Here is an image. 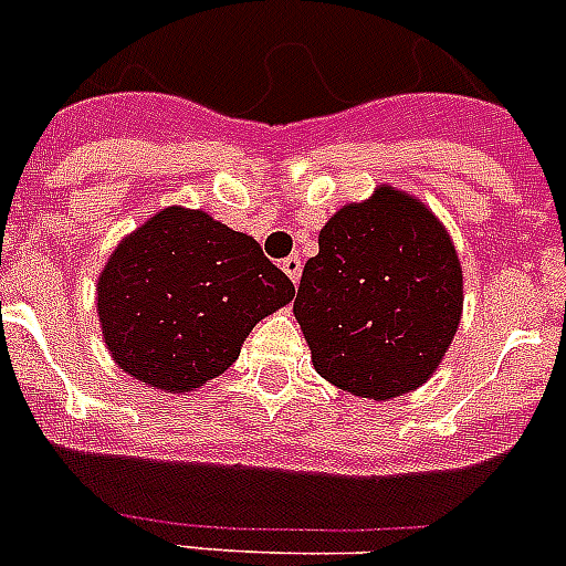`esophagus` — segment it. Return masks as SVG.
I'll list each match as a JSON object with an SVG mask.
<instances>
[{
	"mask_svg": "<svg viewBox=\"0 0 566 566\" xmlns=\"http://www.w3.org/2000/svg\"><path fill=\"white\" fill-rule=\"evenodd\" d=\"M282 270L287 275H291V282L298 284V279H302V259L298 255H291V259L282 261Z\"/></svg>",
	"mask_w": 566,
	"mask_h": 566,
	"instance_id": "esophagus-1",
	"label": "esophagus"
}]
</instances>
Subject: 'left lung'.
<instances>
[{
    "mask_svg": "<svg viewBox=\"0 0 566 566\" xmlns=\"http://www.w3.org/2000/svg\"><path fill=\"white\" fill-rule=\"evenodd\" d=\"M293 313L327 382L377 402L415 391L463 316L452 235L420 198L382 184L327 218Z\"/></svg>",
    "mask_w": 566,
    "mask_h": 566,
    "instance_id": "8db88e82",
    "label": "left lung"
}]
</instances>
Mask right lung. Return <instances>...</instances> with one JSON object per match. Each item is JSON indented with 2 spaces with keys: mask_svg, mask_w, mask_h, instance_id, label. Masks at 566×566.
<instances>
[{
  "mask_svg": "<svg viewBox=\"0 0 566 566\" xmlns=\"http://www.w3.org/2000/svg\"><path fill=\"white\" fill-rule=\"evenodd\" d=\"M293 296L259 241L203 210L166 207L114 247L97 279V316L123 371L184 394L224 374L250 331Z\"/></svg>",
  "mask_w": 566,
  "mask_h": 566,
  "instance_id": "right-lung-1",
  "label": "right lung"
}]
</instances>
